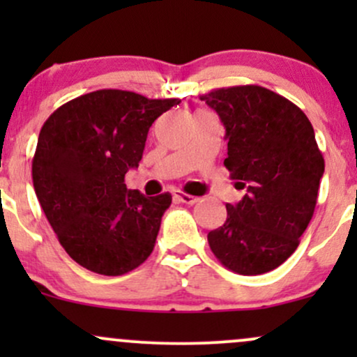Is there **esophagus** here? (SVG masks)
<instances>
[{
	"mask_svg": "<svg viewBox=\"0 0 357 357\" xmlns=\"http://www.w3.org/2000/svg\"><path fill=\"white\" fill-rule=\"evenodd\" d=\"M173 196H174V199H176V202H179V203L195 204L196 202H198V198H196V196L186 195V192H183V191H174V192H173Z\"/></svg>",
	"mask_w": 357,
	"mask_h": 357,
	"instance_id": "esophagus-1",
	"label": "esophagus"
}]
</instances>
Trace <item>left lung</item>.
<instances>
[{
    "mask_svg": "<svg viewBox=\"0 0 357 357\" xmlns=\"http://www.w3.org/2000/svg\"><path fill=\"white\" fill-rule=\"evenodd\" d=\"M199 99L223 122L225 166L240 203L227 204V221L208 233L211 252L240 275L277 268L296 252L312 220L324 158L307 116L260 85L216 89Z\"/></svg>",
    "mask_w": 357,
    "mask_h": 357,
    "instance_id": "left-lung-1",
    "label": "left lung"
}]
</instances>
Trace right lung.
<instances>
[{
    "mask_svg": "<svg viewBox=\"0 0 357 357\" xmlns=\"http://www.w3.org/2000/svg\"><path fill=\"white\" fill-rule=\"evenodd\" d=\"M179 99L104 89L59 107L38 136L31 165L36 198L70 258L100 275H124L153 253L171 195L127 190L147 132Z\"/></svg>",
    "mask_w": 357,
    "mask_h": 357,
    "instance_id": "1",
    "label": "right lung"
}]
</instances>
